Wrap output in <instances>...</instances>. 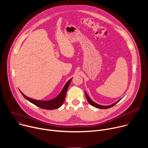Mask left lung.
<instances>
[{
  "mask_svg": "<svg viewBox=\"0 0 148 148\" xmlns=\"http://www.w3.org/2000/svg\"><path fill=\"white\" fill-rule=\"evenodd\" d=\"M85 94H86V99H87L88 102L91 106L96 107V108H99V109H109V108H110V107H111L113 106L114 105H115L117 103H118L121 99H121L119 100L118 101H117L115 102L114 103H113V104H111V105H109V106H102V105H100V104H97V103H96L95 102H94L92 100H91L90 99V98L88 97V96L87 95V94L86 93V91H85Z\"/></svg>",
  "mask_w": 148,
  "mask_h": 148,
  "instance_id": "left-lung-1",
  "label": "left lung"
}]
</instances>
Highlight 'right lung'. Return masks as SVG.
<instances>
[{
	"label": "right lung",
	"instance_id": "add662e5",
	"mask_svg": "<svg viewBox=\"0 0 148 148\" xmlns=\"http://www.w3.org/2000/svg\"><path fill=\"white\" fill-rule=\"evenodd\" d=\"M71 79L69 80L68 82L66 83L65 84L64 87H63L62 90L60 92L59 95L54 99H53L50 100H47V101H42V100H34L32 99L30 97H28L27 96H26L23 93H22L21 90L20 92L22 95V96L26 99L32 103V104H35V106L40 107V108H42L44 109H47V110H53V109H56L60 107L62 104H63L65 96H66V92L67 90H68V88L70 86V82L71 81Z\"/></svg>",
	"mask_w": 148,
	"mask_h": 148
}]
</instances>
